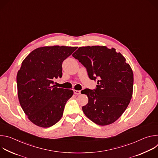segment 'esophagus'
Listing matches in <instances>:
<instances>
[{
    "label": "esophagus",
    "mask_w": 158,
    "mask_h": 158,
    "mask_svg": "<svg viewBox=\"0 0 158 158\" xmlns=\"http://www.w3.org/2000/svg\"><path fill=\"white\" fill-rule=\"evenodd\" d=\"M74 93L75 94H81V91H77V90H74Z\"/></svg>",
    "instance_id": "1"
}]
</instances>
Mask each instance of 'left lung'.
Masks as SVG:
<instances>
[{
  "mask_svg": "<svg viewBox=\"0 0 158 158\" xmlns=\"http://www.w3.org/2000/svg\"><path fill=\"white\" fill-rule=\"evenodd\" d=\"M73 56L85 67L90 79H98L96 89L81 91L88 98V103L82 106L84 113L98 125L113 123L132 98L134 79L130 65L120 52L106 46L81 47Z\"/></svg>",
  "mask_w": 158,
  "mask_h": 158,
  "instance_id": "1",
  "label": "left lung"
}]
</instances>
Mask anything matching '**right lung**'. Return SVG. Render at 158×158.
<instances>
[{
  "label": "right lung",
  "instance_id": "right-lung-1",
  "mask_svg": "<svg viewBox=\"0 0 158 158\" xmlns=\"http://www.w3.org/2000/svg\"><path fill=\"white\" fill-rule=\"evenodd\" d=\"M77 47L51 46L32 51L22 63L17 75L18 98L29 119L49 127L62 118L73 91L55 87L54 79L62 76V62Z\"/></svg>",
  "mask_w": 158,
  "mask_h": 158
}]
</instances>
